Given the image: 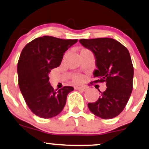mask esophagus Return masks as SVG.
<instances>
[{
  "label": "esophagus",
  "mask_w": 149,
  "mask_h": 149,
  "mask_svg": "<svg viewBox=\"0 0 149 149\" xmlns=\"http://www.w3.org/2000/svg\"><path fill=\"white\" fill-rule=\"evenodd\" d=\"M75 89L76 90H81V91H85V90H87V88H85V87H78V86H76L75 87Z\"/></svg>",
  "instance_id": "esophagus-1"
}]
</instances>
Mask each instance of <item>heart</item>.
Here are the masks:
<instances>
[{
  "label": "heart",
  "instance_id": "b5f03b06",
  "mask_svg": "<svg viewBox=\"0 0 149 149\" xmlns=\"http://www.w3.org/2000/svg\"><path fill=\"white\" fill-rule=\"evenodd\" d=\"M73 80H74L76 83H81L83 80V77L82 76H76V77H74Z\"/></svg>",
  "mask_w": 149,
  "mask_h": 149
}]
</instances>
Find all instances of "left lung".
Returning a JSON list of instances; mask_svg holds the SVG:
<instances>
[{"label": "left lung", "mask_w": 149, "mask_h": 149, "mask_svg": "<svg viewBox=\"0 0 149 149\" xmlns=\"http://www.w3.org/2000/svg\"><path fill=\"white\" fill-rule=\"evenodd\" d=\"M82 45L91 50L97 69L95 83H105L107 89L95 102L88 104L92 113L103 119L113 118L125 107L132 91L134 69L128 49L109 38L80 39Z\"/></svg>", "instance_id": "8db88e82"}]
</instances>
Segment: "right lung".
<instances>
[{
    "instance_id": "add662e5",
    "label": "right lung",
    "mask_w": 149,
    "mask_h": 149,
    "mask_svg": "<svg viewBox=\"0 0 149 149\" xmlns=\"http://www.w3.org/2000/svg\"><path fill=\"white\" fill-rule=\"evenodd\" d=\"M77 41L44 36L22 49L17 64L19 86L27 106L39 117L50 118L60 113L68 94L73 90L71 86L54 90L48 76L51 70L61 64L64 52Z\"/></svg>"
}]
</instances>
